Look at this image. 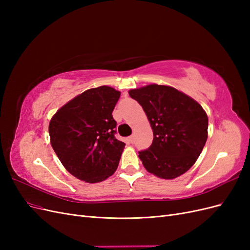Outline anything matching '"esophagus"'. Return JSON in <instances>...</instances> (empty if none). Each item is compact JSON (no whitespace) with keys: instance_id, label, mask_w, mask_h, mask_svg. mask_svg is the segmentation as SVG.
<instances>
[{"instance_id":"34e87169","label":"esophagus","mask_w":250,"mask_h":250,"mask_svg":"<svg viewBox=\"0 0 250 250\" xmlns=\"http://www.w3.org/2000/svg\"><path fill=\"white\" fill-rule=\"evenodd\" d=\"M128 141H129V143L132 144L134 142V135H131V137L128 138Z\"/></svg>"}]
</instances>
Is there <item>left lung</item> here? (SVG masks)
<instances>
[{"instance_id":"1","label":"left lung","mask_w":250,"mask_h":250,"mask_svg":"<svg viewBox=\"0 0 250 250\" xmlns=\"http://www.w3.org/2000/svg\"><path fill=\"white\" fill-rule=\"evenodd\" d=\"M153 130L151 146L139 152L145 169L164 179L183 175L197 161L208 139V119L201 105L168 85L130 89Z\"/></svg>"}]
</instances>
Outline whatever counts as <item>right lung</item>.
<instances>
[{
    "label": "right lung",
    "instance_id": "right-lung-1",
    "mask_svg": "<svg viewBox=\"0 0 250 250\" xmlns=\"http://www.w3.org/2000/svg\"><path fill=\"white\" fill-rule=\"evenodd\" d=\"M121 93L110 86L90 88L64 104L49 124L51 145L72 175L100 183L116 172L125 143L116 139L112 110Z\"/></svg>",
    "mask_w": 250,
    "mask_h": 250
}]
</instances>
